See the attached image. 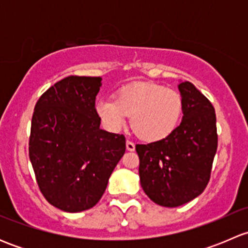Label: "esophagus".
Masks as SVG:
<instances>
[{"mask_svg":"<svg viewBox=\"0 0 248 248\" xmlns=\"http://www.w3.org/2000/svg\"><path fill=\"white\" fill-rule=\"evenodd\" d=\"M126 147H127V150H128V151H134V150H136V145H134V142L131 141V140H127Z\"/></svg>","mask_w":248,"mask_h":248,"instance_id":"obj_1","label":"esophagus"}]
</instances>
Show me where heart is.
<instances>
[{"instance_id":"obj_1","label":"heart","mask_w":248,"mask_h":248,"mask_svg":"<svg viewBox=\"0 0 248 248\" xmlns=\"http://www.w3.org/2000/svg\"><path fill=\"white\" fill-rule=\"evenodd\" d=\"M96 114L109 132H119L131 116L132 129L140 139L158 141L170 136L179 124L182 97L163 85L134 82L117 90L115 101L97 102Z\"/></svg>"}]
</instances>
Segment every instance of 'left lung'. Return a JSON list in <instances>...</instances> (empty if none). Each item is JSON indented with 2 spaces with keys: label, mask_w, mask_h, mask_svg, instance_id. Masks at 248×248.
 I'll use <instances>...</instances> for the list:
<instances>
[{
  "label": "left lung",
  "mask_w": 248,
  "mask_h": 248,
  "mask_svg": "<svg viewBox=\"0 0 248 248\" xmlns=\"http://www.w3.org/2000/svg\"><path fill=\"white\" fill-rule=\"evenodd\" d=\"M182 121L167 138L137 144L140 185L156 204L176 207L202 193L217 151L216 114L192 82L179 84Z\"/></svg>",
  "instance_id": "1"
}]
</instances>
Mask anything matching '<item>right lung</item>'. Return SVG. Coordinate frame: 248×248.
Wrapping results in <instances>:
<instances>
[{"mask_svg":"<svg viewBox=\"0 0 248 248\" xmlns=\"http://www.w3.org/2000/svg\"><path fill=\"white\" fill-rule=\"evenodd\" d=\"M101 81L99 77H67L34 107L30 161L44 198L62 211L94 206L126 151L124 134L99 128L94 102Z\"/></svg>","mask_w":248,"mask_h":248,"instance_id":"add662e5","label":"right lung"}]
</instances>
